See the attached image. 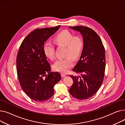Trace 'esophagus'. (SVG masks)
I'll list each match as a JSON object with an SVG mask.
<instances>
[{"instance_id":"1","label":"esophagus","mask_w":125,"mask_h":125,"mask_svg":"<svg viewBox=\"0 0 125 125\" xmlns=\"http://www.w3.org/2000/svg\"><path fill=\"white\" fill-rule=\"evenodd\" d=\"M61 76H62V77H64L66 76V75L65 74H64V73H61Z\"/></svg>"}]
</instances>
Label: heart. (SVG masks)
I'll use <instances>...</instances> for the list:
<instances>
[{
    "mask_svg": "<svg viewBox=\"0 0 125 125\" xmlns=\"http://www.w3.org/2000/svg\"><path fill=\"white\" fill-rule=\"evenodd\" d=\"M54 41L58 45L65 47L64 56L66 57L57 60L53 65V69L56 71L66 73L74 65L73 60L71 57L76 59L80 56L83 46V40L80 36H74L73 33L64 30L55 36ZM43 50L45 56L51 60H53L55 56V45L46 42Z\"/></svg>",
    "mask_w": 125,
    "mask_h": 125,
    "instance_id": "b5f03b06",
    "label": "heart"
}]
</instances>
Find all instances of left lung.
Segmentation results:
<instances>
[{"label":"left lung","instance_id":"8db88e82","mask_svg":"<svg viewBox=\"0 0 125 125\" xmlns=\"http://www.w3.org/2000/svg\"><path fill=\"white\" fill-rule=\"evenodd\" d=\"M69 28L82 34L83 48L80 60L73 69L81 77L70 75L73 83L69 92L77 99H87L97 92L103 83L105 69V49L101 38L92 29L82 26Z\"/></svg>","mask_w":125,"mask_h":125}]
</instances>
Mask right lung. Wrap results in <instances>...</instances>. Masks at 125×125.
<instances>
[{"label": "right lung", "mask_w": 125, "mask_h": 125, "mask_svg": "<svg viewBox=\"0 0 125 125\" xmlns=\"http://www.w3.org/2000/svg\"><path fill=\"white\" fill-rule=\"evenodd\" d=\"M36 29L23 41L17 56V72L20 84L31 99L48 100L54 95V85L61 77L58 72H51V66L44 54V42L59 29Z\"/></svg>", "instance_id": "obj_1"}]
</instances>
